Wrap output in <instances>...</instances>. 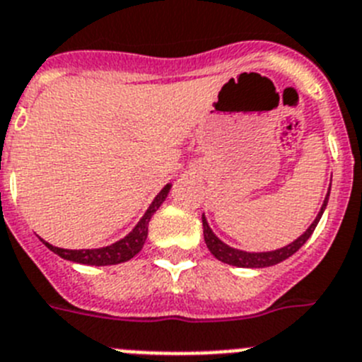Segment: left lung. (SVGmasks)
I'll return each instance as SVG.
<instances>
[{
    "label": "left lung",
    "instance_id": "obj_1",
    "mask_svg": "<svg viewBox=\"0 0 362 362\" xmlns=\"http://www.w3.org/2000/svg\"><path fill=\"white\" fill-rule=\"evenodd\" d=\"M329 187H332V184H329ZM328 199H329V189H328V193H326V199H325V202H322V207H320L319 215L315 216V220L312 222V226H310V228H308L306 231H304V233L297 238V240H293L291 244H288V246L281 247V250L262 251V253H250V251L235 250V247L224 244V242L220 240V238L213 233L211 228H209V224H207L206 216L202 215L204 240H206L207 250L211 251L213 257H215V259H218L220 262L229 264V266H237V268H268V266H275V264L282 262V260H286L288 257L293 255L295 251L300 250V247L304 246V242L312 237V233L315 231L317 224H319L320 216H322V213H325Z\"/></svg>",
    "mask_w": 362,
    "mask_h": 362
}]
</instances>
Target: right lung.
<instances>
[{
	"label": "right lung",
	"instance_id": "right-lung-1",
	"mask_svg": "<svg viewBox=\"0 0 362 362\" xmlns=\"http://www.w3.org/2000/svg\"><path fill=\"white\" fill-rule=\"evenodd\" d=\"M171 189V184H168L155 197V200L151 202V206L147 207L146 215L140 218L136 226L133 228V231L129 235H125L122 240L115 242L111 246L105 247H96V250H64V247H56L49 242H45V246L50 251H54L56 255H59L62 259L71 260V262L78 264H87V266H112V264L127 262V260L133 259L136 253H140V250L146 244L147 238V226H149L151 216L155 215L156 209L162 206V202L168 199V193Z\"/></svg>",
	"mask_w": 362,
	"mask_h": 362
}]
</instances>
